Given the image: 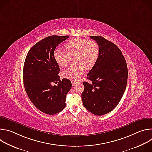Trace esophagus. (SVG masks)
<instances>
[{"label": "esophagus", "mask_w": 152, "mask_h": 152, "mask_svg": "<svg viewBox=\"0 0 152 152\" xmlns=\"http://www.w3.org/2000/svg\"><path fill=\"white\" fill-rule=\"evenodd\" d=\"M76 83H77V82H75V81H72V83L73 85H75V84H76Z\"/></svg>", "instance_id": "obj_1"}]
</instances>
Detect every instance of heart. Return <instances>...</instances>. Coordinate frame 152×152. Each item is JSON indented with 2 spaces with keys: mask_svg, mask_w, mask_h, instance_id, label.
Listing matches in <instances>:
<instances>
[{
  "mask_svg": "<svg viewBox=\"0 0 152 152\" xmlns=\"http://www.w3.org/2000/svg\"><path fill=\"white\" fill-rule=\"evenodd\" d=\"M65 51L56 50L53 58L58 66L64 68L68 66L70 57L75 62L64 70L62 76L72 80H78L83 73L85 67L91 69L96 62L99 54L97 43L92 40L76 38L71 39L64 46Z\"/></svg>",
  "mask_w": 152,
  "mask_h": 152,
  "instance_id": "b5f03b06",
  "label": "heart"
}]
</instances>
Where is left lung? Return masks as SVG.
Returning <instances> with one entry per match:
<instances>
[{
    "label": "left lung",
    "instance_id": "8db88e82",
    "mask_svg": "<svg viewBox=\"0 0 152 152\" xmlns=\"http://www.w3.org/2000/svg\"><path fill=\"white\" fill-rule=\"evenodd\" d=\"M99 48L98 59L83 82V104L96 115L112 111L122 98L127 82V67L120 49L101 36H90Z\"/></svg>",
    "mask_w": 152,
    "mask_h": 152
}]
</instances>
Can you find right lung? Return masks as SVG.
<instances>
[{"mask_svg": "<svg viewBox=\"0 0 152 152\" xmlns=\"http://www.w3.org/2000/svg\"><path fill=\"white\" fill-rule=\"evenodd\" d=\"M69 37L52 35L42 39L31 48L25 59L23 76L26 92L37 109L49 115L64 109L66 95L72 88L69 79L60 80L59 67L53 58L56 46ZM52 82L58 84L52 86Z\"/></svg>", "mask_w": 152, "mask_h": 152, "instance_id": "obj_1", "label": "right lung"}]
</instances>
